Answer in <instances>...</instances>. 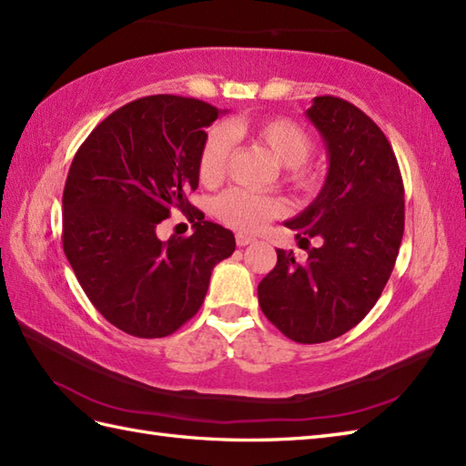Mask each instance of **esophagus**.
I'll use <instances>...</instances> for the list:
<instances>
[{"instance_id": "34e87169", "label": "esophagus", "mask_w": 466, "mask_h": 466, "mask_svg": "<svg viewBox=\"0 0 466 466\" xmlns=\"http://www.w3.org/2000/svg\"><path fill=\"white\" fill-rule=\"evenodd\" d=\"M254 240H256V238L248 236V234H242V232H240V234H236V244H238V246H242V248H244V246H248V244H252Z\"/></svg>"}]
</instances>
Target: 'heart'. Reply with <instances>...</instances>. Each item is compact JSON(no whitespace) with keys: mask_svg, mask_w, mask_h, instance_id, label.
Instances as JSON below:
<instances>
[{"mask_svg":"<svg viewBox=\"0 0 466 466\" xmlns=\"http://www.w3.org/2000/svg\"><path fill=\"white\" fill-rule=\"evenodd\" d=\"M230 132L234 137H248L266 147L272 157L284 167L286 178L301 190H309L318 184V170L308 162L311 138L304 127L291 118L274 116L252 125H232L228 131L216 127L208 133L200 148L198 175L204 184L220 182L226 172L230 153ZM218 218L240 232H256L266 222L286 212L284 200L269 194H258L244 188H230L214 202Z\"/></svg>","mask_w":466,"mask_h":466,"instance_id":"1","label":"heart"}]
</instances>
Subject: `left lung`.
I'll return each mask as SVG.
<instances>
[{"mask_svg":"<svg viewBox=\"0 0 466 466\" xmlns=\"http://www.w3.org/2000/svg\"><path fill=\"white\" fill-rule=\"evenodd\" d=\"M306 116L323 138L329 168L316 200L284 224L308 258L298 262L278 248L258 301L286 338L323 343L355 328L380 299L403 240L405 192L387 137L355 105L323 95Z\"/></svg>","mask_w":466,"mask_h":466,"instance_id":"1","label":"left lung"}]
</instances>
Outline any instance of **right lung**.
<instances>
[{
  "mask_svg": "<svg viewBox=\"0 0 466 466\" xmlns=\"http://www.w3.org/2000/svg\"><path fill=\"white\" fill-rule=\"evenodd\" d=\"M222 113L198 99L153 95L93 128L63 190V250L91 304L135 338H167L202 306L214 266L236 240L204 220L187 194L198 188L207 128ZM172 209L195 232L157 240Z\"/></svg>",
  "mask_w": 466,
  "mask_h": 466,
  "instance_id": "1",
  "label": "right lung"
}]
</instances>
